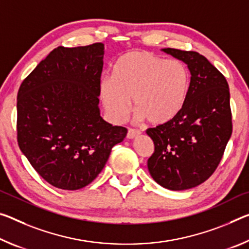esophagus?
I'll use <instances>...</instances> for the list:
<instances>
[{"label": "esophagus", "instance_id": "obj_1", "mask_svg": "<svg viewBox=\"0 0 249 249\" xmlns=\"http://www.w3.org/2000/svg\"><path fill=\"white\" fill-rule=\"evenodd\" d=\"M140 134H141V132L137 131V129L128 128V131H127V139L133 140V139H135V137L139 136Z\"/></svg>", "mask_w": 249, "mask_h": 249}]
</instances>
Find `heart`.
<instances>
[{
	"mask_svg": "<svg viewBox=\"0 0 249 249\" xmlns=\"http://www.w3.org/2000/svg\"><path fill=\"white\" fill-rule=\"evenodd\" d=\"M189 86L191 76L183 63L147 51H132L117 58L112 78H102L100 94L114 121L125 120L133 98L139 120L161 125L183 109Z\"/></svg>",
	"mask_w": 249,
	"mask_h": 249,
	"instance_id": "b5f03b06",
	"label": "heart"
}]
</instances>
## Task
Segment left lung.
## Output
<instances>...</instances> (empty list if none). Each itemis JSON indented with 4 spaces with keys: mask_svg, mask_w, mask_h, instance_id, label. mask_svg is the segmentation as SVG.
I'll list each match as a JSON object with an SVG mask.
<instances>
[{
    "mask_svg": "<svg viewBox=\"0 0 249 249\" xmlns=\"http://www.w3.org/2000/svg\"><path fill=\"white\" fill-rule=\"evenodd\" d=\"M187 64L191 86L183 109L167 123L148 128L154 153L147 160L153 179L171 191H184L210 178L232 132L230 88L206 57L193 51L163 49Z\"/></svg>",
    "mask_w": 249,
    "mask_h": 249,
    "instance_id": "1",
    "label": "left lung"
}]
</instances>
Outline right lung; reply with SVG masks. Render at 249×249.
<instances>
[{
  "instance_id": "add662e5",
  "label": "right lung",
  "mask_w": 249,
  "mask_h": 249,
  "mask_svg": "<svg viewBox=\"0 0 249 249\" xmlns=\"http://www.w3.org/2000/svg\"><path fill=\"white\" fill-rule=\"evenodd\" d=\"M104 44L54 49L18 93V143L38 175L76 191L96 178L127 129L98 107Z\"/></svg>"
}]
</instances>
